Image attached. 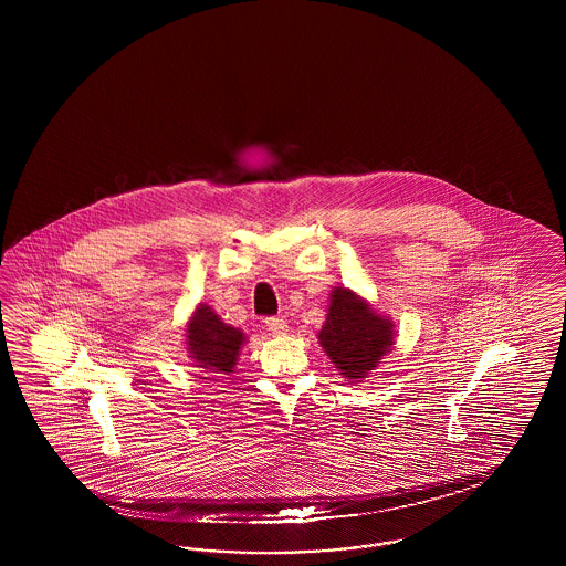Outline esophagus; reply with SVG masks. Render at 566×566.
Wrapping results in <instances>:
<instances>
[{
    "instance_id": "1",
    "label": "esophagus",
    "mask_w": 566,
    "mask_h": 566,
    "mask_svg": "<svg viewBox=\"0 0 566 566\" xmlns=\"http://www.w3.org/2000/svg\"><path fill=\"white\" fill-rule=\"evenodd\" d=\"M265 323H268V328H270L273 335H284L289 331V324H286L284 318H268Z\"/></svg>"
}]
</instances>
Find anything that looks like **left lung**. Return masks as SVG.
Masks as SVG:
<instances>
[{
  "label": "left lung",
  "mask_w": 566,
  "mask_h": 566,
  "mask_svg": "<svg viewBox=\"0 0 566 566\" xmlns=\"http://www.w3.org/2000/svg\"><path fill=\"white\" fill-rule=\"evenodd\" d=\"M318 342L335 369L352 384L369 376L379 360L395 348V323L376 312L371 303L350 289L335 286Z\"/></svg>",
  "instance_id": "1"
}]
</instances>
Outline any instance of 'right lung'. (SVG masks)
<instances>
[{
	"mask_svg": "<svg viewBox=\"0 0 566 566\" xmlns=\"http://www.w3.org/2000/svg\"><path fill=\"white\" fill-rule=\"evenodd\" d=\"M245 335L222 323L208 303H199L187 323V352L201 376H231L235 371ZM206 379V377H203Z\"/></svg>",
	"mask_w": 566,
	"mask_h": 566,
	"instance_id": "add662e5",
	"label": "right lung"
}]
</instances>
